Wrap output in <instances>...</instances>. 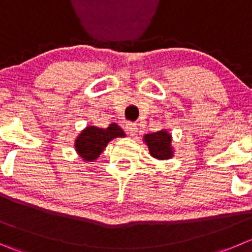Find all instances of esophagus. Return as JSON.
Instances as JSON below:
<instances>
[{
    "mask_svg": "<svg viewBox=\"0 0 252 252\" xmlns=\"http://www.w3.org/2000/svg\"><path fill=\"white\" fill-rule=\"evenodd\" d=\"M126 133H128L130 137H134V135H135V134H137V131H138L137 126H135V124H133V123L126 124Z\"/></svg>",
    "mask_w": 252,
    "mask_h": 252,
    "instance_id": "esophagus-1",
    "label": "esophagus"
}]
</instances>
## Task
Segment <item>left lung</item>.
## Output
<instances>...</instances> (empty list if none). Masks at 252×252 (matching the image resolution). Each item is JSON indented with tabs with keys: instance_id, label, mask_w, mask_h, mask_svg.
<instances>
[{
	"instance_id": "obj_1",
	"label": "left lung",
	"mask_w": 252,
	"mask_h": 252,
	"mask_svg": "<svg viewBox=\"0 0 252 252\" xmlns=\"http://www.w3.org/2000/svg\"><path fill=\"white\" fill-rule=\"evenodd\" d=\"M143 142L148 147L149 154L157 160H168L174 157L173 137L168 129L163 128L152 134H145Z\"/></svg>"
}]
</instances>
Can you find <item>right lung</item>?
I'll return each mask as SVG.
<instances>
[{
    "label": "right lung",
    "mask_w": 252,
    "mask_h": 252,
    "mask_svg": "<svg viewBox=\"0 0 252 252\" xmlns=\"http://www.w3.org/2000/svg\"><path fill=\"white\" fill-rule=\"evenodd\" d=\"M124 137L126 133L117 123L109 124L105 129L88 126L77 135L74 140V149L79 158L84 161H94L102 154L110 140Z\"/></svg>",
    "instance_id": "obj_1"
}]
</instances>
